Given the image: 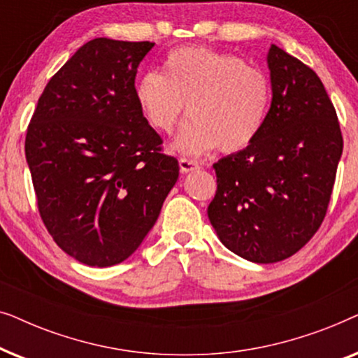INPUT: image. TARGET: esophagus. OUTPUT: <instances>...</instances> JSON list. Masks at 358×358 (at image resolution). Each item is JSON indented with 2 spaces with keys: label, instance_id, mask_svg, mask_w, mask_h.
<instances>
[{
  "label": "esophagus",
  "instance_id": "obj_1",
  "mask_svg": "<svg viewBox=\"0 0 358 358\" xmlns=\"http://www.w3.org/2000/svg\"><path fill=\"white\" fill-rule=\"evenodd\" d=\"M179 168H180V173H190V171L199 169V164L195 163V161H192V159L180 158L179 159Z\"/></svg>",
  "mask_w": 358,
  "mask_h": 358
}]
</instances>
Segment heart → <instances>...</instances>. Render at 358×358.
I'll return each mask as SVG.
<instances>
[{
  "instance_id": "1",
  "label": "heart",
  "mask_w": 358,
  "mask_h": 358,
  "mask_svg": "<svg viewBox=\"0 0 358 358\" xmlns=\"http://www.w3.org/2000/svg\"><path fill=\"white\" fill-rule=\"evenodd\" d=\"M135 91L141 114L159 134L174 130L187 104L190 119L173 143L184 155L246 148L261 134L271 104L266 73L207 47L176 48L166 57L164 75L145 73Z\"/></svg>"
}]
</instances>
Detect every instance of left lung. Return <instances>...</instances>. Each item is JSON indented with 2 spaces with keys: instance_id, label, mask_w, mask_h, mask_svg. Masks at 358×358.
I'll return each instance as SVG.
<instances>
[{
  "instance_id": "1",
  "label": "left lung",
  "mask_w": 358,
  "mask_h": 358,
  "mask_svg": "<svg viewBox=\"0 0 358 358\" xmlns=\"http://www.w3.org/2000/svg\"><path fill=\"white\" fill-rule=\"evenodd\" d=\"M272 102L251 145L213 164L208 218L246 261L290 257L321 227L342 155L336 109L315 71L277 45L267 53Z\"/></svg>"
}]
</instances>
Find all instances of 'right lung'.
Here are the masks:
<instances>
[{"label":"right lung","instance_id":"1","mask_svg":"<svg viewBox=\"0 0 358 358\" xmlns=\"http://www.w3.org/2000/svg\"><path fill=\"white\" fill-rule=\"evenodd\" d=\"M153 42L99 37L47 83L29 124L26 159L53 241L76 261L130 257L179 178L178 159L141 114L136 68Z\"/></svg>","mask_w":358,"mask_h":358}]
</instances>
